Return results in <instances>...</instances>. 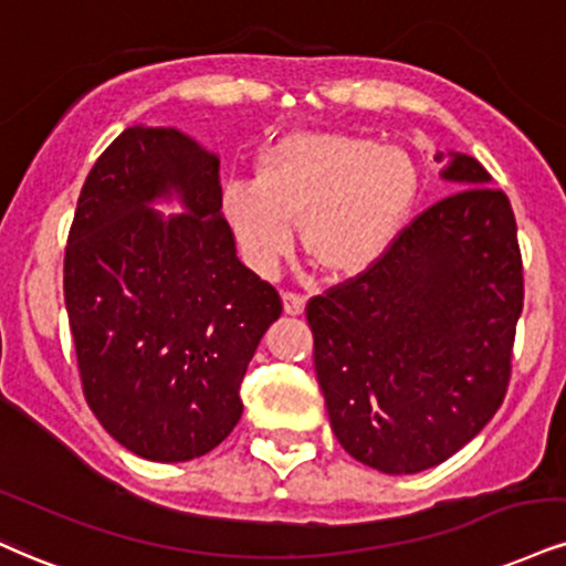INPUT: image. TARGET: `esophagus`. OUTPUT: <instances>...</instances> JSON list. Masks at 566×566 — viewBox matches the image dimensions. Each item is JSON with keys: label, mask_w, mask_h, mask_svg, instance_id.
<instances>
[{"label": "esophagus", "mask_w": 566, "mask_h": 566, "mask_svg": "<svg viewBox=\"0 0 566 566\" xmlns=\"http://www.w3.org/2000/svg\"><path fill=\"white\" fill-rule=\"evenodd\" d=\"M282 301H284V311H287L290 316H297V313H303L305 308V295H301V292H284Z\"/></svg>", "instance_id": "34e87169"}]
</instances>
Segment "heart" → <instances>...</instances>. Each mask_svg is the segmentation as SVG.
I'll use <instances>...</instances> for the list:
<instances>
[{
  "instance_id": "b5f03b06",
  "label": "heart",
  "mask_w": 566,
  "mask_h": 566,
  "mask_svg": "<svg viewBox=\"0 0 566 566\" xmlns=\"http://www.w3.org/2000/svg\"><path fill=\"white\" fill-rule=\"evenodd\" d=\"M419 192L400 147L350 134H290L261 158L258 181H231L221 213L244 263L274 276L297 242L329 276L369 271L392 248Z\"/></svg>"
}]
</instances>
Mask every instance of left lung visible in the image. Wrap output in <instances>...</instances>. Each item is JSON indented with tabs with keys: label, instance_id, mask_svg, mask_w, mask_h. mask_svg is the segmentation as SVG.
Segmentation results:
<instances>
[{
	"label": "left lung",
	"instance_id": "1",
	"mask_svg": "<svg viewBox=\"0 0 566 566\" xmlns=\"http://www.w3.org/2000/svg\"><path fill=\"white\" fill-rule=\"evenodd\" d=\"M442 179L459 192L400 229L369 271L305 305L335 438L385 474L451 459L512 379L524 301L512 202L469 155L451 153Z\"/></svg>",
	"mask_w": 566,
	"mask_h": 566
}]
</instances>
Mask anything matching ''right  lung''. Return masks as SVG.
Masks as SVG:
<instances>
[{"label": "right lung", "mask_w": 566, "mask_h": 566, "mask_svg": "<svg viewBox=\"0 0 566 566\" xmlns=\"http://www.w3.org/2000/svg\"><path fill=\"white\" fill-rule=\"evenodd\" d=\"M176 191L187 214L148 208ZM63 292L84 398L120 446L189 461L229 438L282 297L240 263L218 158L176 128H126L81 187Z\"/></svg>", "instance_id": "1"}]
</instances>
